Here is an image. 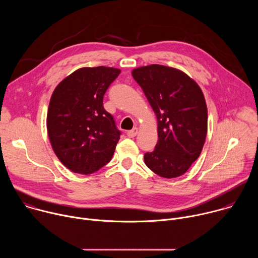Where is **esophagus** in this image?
Segmentation results:
<instances>
[{
    "mask_svg": "<svg viewBox=\"0 0 258 258\" xmlns=\"http://www.w3.org/2000/svg\"><path fill=\"white\" fill-rule=\"evenodd\" d=\"M137 134H138V128H137V127H134L133 130H131V131H128V132L126 133V135H127L128 138H135V137L137 136Z\"/></svg>",
    "mask_w": 258,
    "mask_h": 258,
    "instance_id": "34e87169",
    "label": "esophagus"
}]
</instances>
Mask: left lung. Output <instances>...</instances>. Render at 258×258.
<instances>
[{
    "mask_svg": "<svg viewBox=\"0 0 258 258\" xmlns=\"http://www.w3.org/2000/svg\"><path fill=\"white\" fill-rule=\"evenodd\" d=\"M158 122V142L144 155L156 174L172 178L185 173L199 157L207 134V107L199 86L182 71L158 64L133 70Z\"/></svg>",
    "mask_w": 258,
    "mask_h": 258,
    "instance_id": "8db88e82",
    "label": "left lung"
}]
</instances>
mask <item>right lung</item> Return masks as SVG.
I'll list each match as a JSON object with an SVG mask.
<instances>
[{"mask_svg": "<svg viewBox=\"0 0 258 258\" xmlns=\"http://www.w3.org/2000/svg\"><path fill=\"white\" fill-rule=\"evenodd\" d=\"M119 73L112 67H84L65 78L53 92L48 135L56 156L73 172L93 173L114 154L121 133L104 109L103 97Z\"/></svg>", "mask_w": 258, "mask_h": 258, "instance_id": "right-lung-1", "label": "right lung"}]
</instances>
